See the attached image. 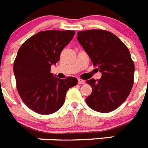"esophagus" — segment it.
Returning a JSON list of instances; mask_svg holds the SVG:
<instances>
[{
    "mask_svg": "<svg viewBox=\"0 0 148 148\" xmlns=\"http://www.w3.org/2000/svg\"><path fill=\"white\" fill-rule=\"evenodd\" d=\"M78 82L79 84H85V81L82 80L81 78H78Z\"/></svg>",
    "mask_w": 148,
    "mask_h": 148,
    "instance_id": "esophagus-1",
    "label": "esophagus"
}]
</instances>
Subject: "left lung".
<instances>
[{
  "label": "left lung",
  "instance_id": "obj_1",
  "mask_svg": "<svg viewBox=\"0 0 148 148\" xmlns=\"http://www.w3.org/2000/svg\"><path fill=\"white\" fill-rule=\"evenodd\" d=\"M77 38L93 66L101 73L100 79L86 82L92 87L86 103L99 113L114 110L125 102L134 83L135 66L130 51L116 35L107 30L79 31Z\"/></svg>",
  "mask_w": 148,
  "mask_h": 148
}]
</instances>
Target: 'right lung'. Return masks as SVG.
<instances>
[{
    "label": "right lung",
    "instance_id": "add662e5",
    "mask_svg": "<svg viewBox=\"0 0 148 148\" xmlns=\"http://www.w3.org/2000/svg\"><path fill=\"white\" fill-rule=\"evenodd\" d=\"M74 35V30L41 31L18 49L13 65L17 90L23 102L35 113H55L64 103L68 90L78 84L75 77L62 80L50 73Z\"/></svg>",
    "mask_w": 148,
    "mask_h": 148
}]
</instances>
